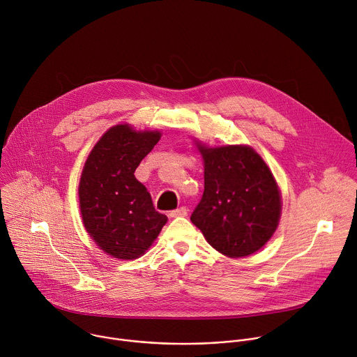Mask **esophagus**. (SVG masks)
Masks as SVG:
<instances>
[{
	"instance_id": "obj_1",
	"label": "esophagus",
	"mask_w": 357,
	"mask_h": 357,
	"mask_svg": "<svg viewBox=\"0 0 357 357\" xmlns=\"http://www.w3.org/2000/svg\"><path fill=\"white\" fill-rule=\"evenodd\" d=\"M188 215V208L186 206H182V208H178L175 211H171L168 213L169 218H185Z\"/></svg>"
}]
</instances>
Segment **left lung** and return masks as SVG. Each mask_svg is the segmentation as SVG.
I'll use <instances>...</instances> for the list:
<instances>
[{
	"instance_id": "8db88e82",
	"label": "left lung",
	"mask_w": 357,
	"mask_h": 357,
	"mask_svg": "<svg viewBox=\"0 0 357 357\" xmlns=\"http://www.w3.org/2000/svg\"><path fill=\"white\" fill-rule=\"evenodd\" d=\"M197 146L205 161V190L190 220L225 256H250L278 226L281 197L275 179L250 146Z\"/></svg>"
}]
</instances>
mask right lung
Masks as SVG:
<instances>
[{"instance_id":"add662e5","label":"right lung","mask_w":357,"mask_h":357,"mask_svg":"<svg viewBox=\"0 0 357 357\" xmlns=\"http://www.w3.org/2000/svg\"><path fill=\"white\" fill-rule=\"evenodd\" d=\"M160 138L158 131L112 127L84 164L79 185L83 223L96 244L116 259L139 257L168 220L134 176Z\"/></svg>"}]
</instances>
